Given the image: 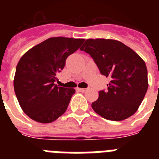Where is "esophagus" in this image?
I'll return each mask as SVG.
<instances>
[{
  "label": "esophagus",
  "mask_w": 159,
  "mask_h": 159,
  "mask_svg": "<svg viewBox=\"0 0 159 159\" xmlns=\"http://www.w3.org/2000/svg\"><path fill=\"white\" fill-rule=\"evenodd\" d=\"M77 90H78V91L81 92H85L87 91V88H77Z\"/></svg>",
  "instance_id": "esophagus-1"
}]
</instances>
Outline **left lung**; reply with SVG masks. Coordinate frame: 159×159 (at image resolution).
<instances>
[{"label": "left lung", "instance_id": "8db88e82", "mask_svg": "<svg viewBox=\"0 0 159 159\" xmlns=\"http://www.w3.org/2000/svg\"><path fill=\"white\" fill-rule=\"evenodd\" d=\"M91 55L100 72L111 78L106 91H100L92 104L96 113L109 120L120 121L135 113L148 90L144 61L120 41L87 39L80 48Z\"/></svg>", "mask_w": 159, "mask_h": 159}]
</instances>
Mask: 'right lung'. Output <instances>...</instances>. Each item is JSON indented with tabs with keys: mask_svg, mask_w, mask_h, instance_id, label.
I'll use <instances>...</instances> for the list:
<instances>
[{
	"mask_svg": "<svg viewBox=\"0 0 159 159\" xmlns=\"http://www.w3.org/2000/svg\"><path fill=\"white\" fill-rule=\"evenodd\" d=\"M83 39L53 37L27 51L16 66L14 89L23 111L34 120L51 123L67 110L73 88L55 84L67 57L80 48Z\"/></svg>",
	"mask_w": 159,
	"mask_h": 159,
	"instance_id": "obj_1",
	"label": "right lung"
}]
</instances>
